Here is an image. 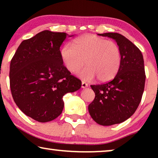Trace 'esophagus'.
<instances>
[{
	"label": "esophagus",
	"instance_id": "esophagus-1",
	"mask_svg": "<svg viewBox=\"0 0 158 158\" xmlns=\"http://www.w3.org/2000/svg\"><path fill=\"white\" fill-rule=\"evenodd\" d=\"M88 86V84L87 83H85V82L84 81L82 82V88H87Z\"/></svg>",
	"mask_w": 158,
	"mask_h": 158
}]
</instances>
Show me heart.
Returning <instances> with one entry per match:
<instances>
[{"label":"heart","mask_w":158,"mask_h":158,"mask_svg":"<svg viewBox=\"0 0 158 158\" xmlns=\"http://www.w3.org/2000/svg\"><path fill=\"white\" fill-rule=\"evenodd\" d=\"M64 65L71 73H77L84 66L81 77L90 81L97 77L99 81L113 79L120 68L122 54L118 45L112 40H106L94 34H86L77 38L73 46L66 44L61 50Z\"/></svg>","instance_id":"heart-1"}]
</instances>
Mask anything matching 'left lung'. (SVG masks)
Wrapping results in <instances>:
<instances>
[{"label":"left lung","mask_w":158,"mask_h":158,"mask_svg":"<svg viewBox=\"0 0 158 158\" xmlns=\"http://www.w3.org/2000/svg\"><path fill=\"white\" fill-rule=\"evenodd\" d=\"M112 38L121 49L122 62L115 77L91 85L94 100L88 106L90 116L103 126L119 124L131 116L142 100L145 83L143 56L131 41L118 33L98 34Z\"/></svg>","instance_id":"left-lung-1"}]
</instances>
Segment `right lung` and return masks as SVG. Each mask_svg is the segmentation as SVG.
<instances>
[{
    "label": "right lung",
    "instance_id": "obj_1",
    "mask_svg": "<svg viewBox=\"0 0 158 158\" xmlns=\"http://www.w3.org/2000/svg\"><path fill=\"white\" fill-rule=\"evenodd\" d=\"M64 32L45 30L23 40L10 60V88L14 102L26 115L40 122L62 114V97L81 87V81L63 64L60 48Z\"/></svg>",
    "mask_w": 158,
    "mask_h": 158
}]
</instances>
